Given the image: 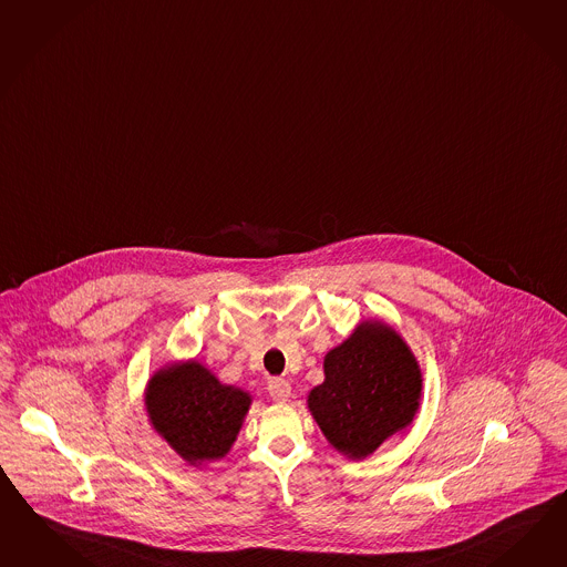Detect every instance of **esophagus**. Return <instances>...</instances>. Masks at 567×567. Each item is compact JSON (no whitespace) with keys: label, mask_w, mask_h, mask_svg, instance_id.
<instances>
[{"label":"esophagus","mask_w":567,"mask_h":567,"mask_svg":"<svg viewBox=\"0 0 567 567\" xmlns=\"http://www.w3.org/2000/svg\"><path fill=\"white\" fill-rule=\"evenodd\" d=\"M268 394L272 396L276 402H285V400L291 396V383L282 378H270L268 382Z\"/></svg>","instance_id":"esophagus-1"}]
</instances>
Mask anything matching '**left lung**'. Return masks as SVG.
<instances>
[{
  "mask_svg": "<svg viewBox=\"0 0 567 567\" xmlns=\"http://www.w3.org/2000/svg\"><path fill=\"white\" fill-rule=\"evenodd\" d=\"M323 373L326 382L309 394V411L326 440L349 458L369 456L419 409L421 371L390 326L361 323L326 354Z\"/></svg>",
  "mask_w": 567,
  "mask_h": 567,
  "instance_id": "obj_1",
  "label": "left lung"
}]
</instances>
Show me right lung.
<instances>
[{
    "label": "right lung",
    "mask_w": 567,
    "mask_h": 567,
    "mask_svg": "<svg viewBox=\"0 0 567 567\" xmlns=\"http://www.w3.org/2000/svg\"><path fill=\"white\" fill-rule=\"evenodd\" d=\"M249 402L239 388L223 385L196 361L161 369L146 390L154 429L189 464L229 452Z\"/></svg>",
    "instance_id": "1"
}]
</instances>
